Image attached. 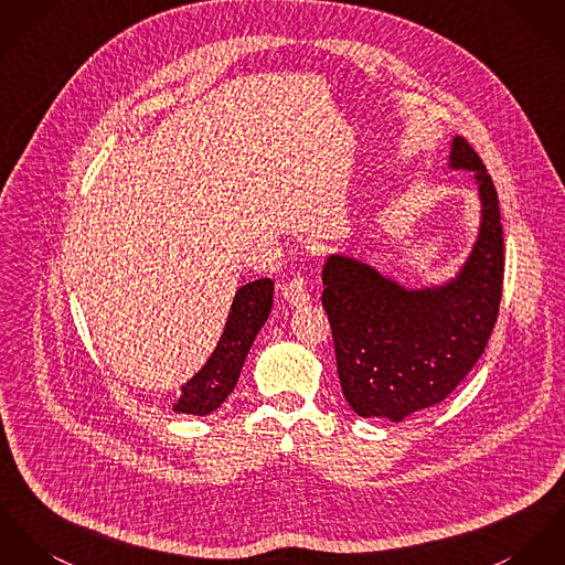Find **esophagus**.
I'll return each mask as SVG.
<instances>
[{"instance_id": "obj_1", "label": "esophagus", "mask_w": 565, "mask_h": 565, "mask_svg": "<svg viewBox=\"0 0 565 565\" xmlns=\"http://www.w3.org/2000/svg\"><path fill=\"white\" fill-rule=\"evenodd\" d=\"M281 297L292 305V307H303L309 303L311 295H309V286H307V279L301 275H295L290 277L284 286H281Z\"/></svg>"}]
</instances>
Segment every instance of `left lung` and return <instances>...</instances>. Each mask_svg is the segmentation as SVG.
Here are the masks:
<instances>
[{"mask_svg":"<svg viewBox=\"0 0 565 565\" xmlns=\"http://www.w3.org/2000/svg\"><path fill=\"white\" fill-rule=\"evenodd\" d=\"M449 168L473 172L481 202L478 241L451 281L408 290L365 262L342 254L324 262L322 307L342 391L359 417L404 422L443 402L494 329L505 266L499 198L465 137H454Z\"/></svg>","mask_w":565,"mask_h":565,"instance_id":"8db88e82","label":"left lung"}]
</instances>
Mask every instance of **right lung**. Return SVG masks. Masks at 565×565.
Returning <instances> with one entry per match:
<instances>
[{"label": "right lung", "mask_w": 565, "mask_h": 565, "mask_svg": "<svg viewBox=\"0 0 565 565\" xmlns=\"http://www.w3.org/2000/svg\"><path fill=\"white\" fill-rule=\"evenodd\" d=\"M273 307V281L268 277L241 286L230 307L217 348L204 367L180 387L174 413L211 415L234 391L247 352Z\"/></svg>", "instance_id": "add662e5"}]
</instances>
